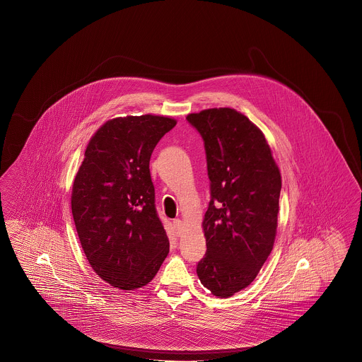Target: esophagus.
I'll return each mask as SVG.
<instances>
[{"label": "esophagus", "instance_id": "esophagus-1", "mask_svg": "<svg viewBox=\"0 0 362 362\" xmlns=\"http://www.w3.org/2000/svg\"><path fill=\"white\" fill-rule=\"evenodd\" d=\"M174 228H175L176 235L179 236L182 233V230H183V221L179 219L174 220Z\"/></svg>", "mask_w": 362, "mask_h": 362}]
</instances>
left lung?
Masks as SVG:
<instances>
[{
  "mask_svg": "<svg viewBox=\"0 0 362 362\" xmlns=\"http://www.w3.org/2000/svg\"><path fill=\"white\" fill-rule=\"evenodd\" d=\"M204 141L211 200L197 274L212 295L247 288L274 248L281 175L262 130L230 107L187 115Z\"/></svg>",
  "mask_w": 362,
  "mask_h": 362,
  "instance_id": "left-lung-1",
  "label": "left lung"
}]
</instances>
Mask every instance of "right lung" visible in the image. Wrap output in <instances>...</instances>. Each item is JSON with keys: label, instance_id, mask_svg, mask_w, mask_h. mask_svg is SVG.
Wrapping results in <instances>:
<instances>
[{"label": "right lung", "instance_id": "add662e5", "mask_svg": "<svg viewBox=\"0 0 362 362\" xmlns=\"http://www.w3.org/2000/svg\"><path fill=\"white\" fill-rule=\"evenodd\" d=\"M175 124L151 114L115 118L102 124L86 147L73 183L71 211L88 263L111 286L142 288L168 255L150 158Z\"/></svg>", "mask_w": 362, "mask_h": 362}]
</instances>
